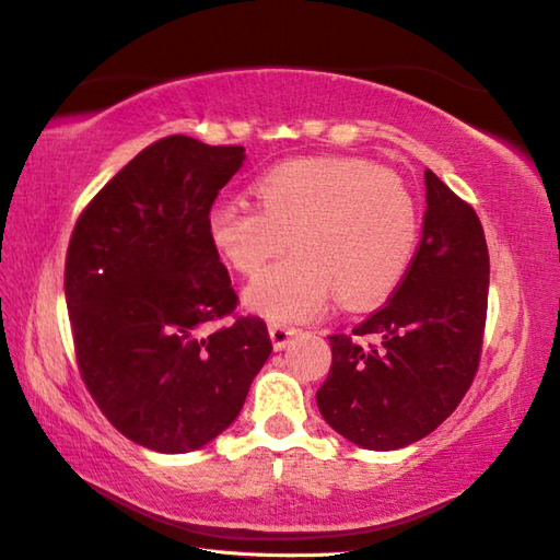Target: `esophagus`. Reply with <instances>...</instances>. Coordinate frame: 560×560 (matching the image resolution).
Masks as SVG:
<instances>
[{"label":"esophagus","instance_id":"1","mask_svg":"<svg viewBox=\"0 0 560 560\" xmlns=\"http://www.w3.org/2000/svg\"><path fill=\"white\" fill-rule=\"evenodd\" d=\"M268 330H270L272 348H276V350L288 348L292 340L296 338V334H300V330H296L294 326H284V324H270Z\"/></svg>","mask_w":560,"mask_h":560}]
</instances>
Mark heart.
<instances>
[{
  "label": "heart",
  "mask_w": 560,
  "mask_h": 560,
  "mask_svg": "<svg viewBox=\"0 0 560 560\" xmlns=\"http://www.w3.org/2000/svg\"><path fill=\"white\" fill-rule=\"evenodd\" d=\"M260 208L242 198L210 210V236L232 268L258 276L246 306L270 322H312L330 294L350 310L386 300L413 264L420 214L401 178L362 159H290L256 180Z\"/></svg>",
  "instance_id": "heart-1"
}]
</instances>
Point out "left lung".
I'll use <instances>...</instances> for the list:
<instances>
[{
    "instance_id": "1",
    "label": "left lung",
    "mask_w": 560,
    "mask_h": 560,
    "mask_svg": "<svg viewBox=\"0 0 560 560\" xmlns=\"http://www.w3.org/2000/svg\"><path fill=\"white\" fill-rule=\"evenodd\" d=\"M425 220L413 264L382 310L328 336L334 362L316 404L364 450H398L454 413L478 370L488 310V246L469 202L425 171ZM370 335L374 345L359 343Z\"/></svg>"
}]
</instances>
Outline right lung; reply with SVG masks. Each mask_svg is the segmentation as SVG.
Returning <instances> with one entry per match:
<instances>
[{
  "mask_svg": "<svg viewBox=\"0 0 560 560\" xmlns=\"http://www.w3.org/2000/svg\"><path fill=\"white\" fill-rule=\"evenodd\" d=\"M244 147L171 135L147 147L79 214L65 260L77 364L108 423L162 454L200 450L230 428L272 343L210 236V210Z\"/></svg>",
  "mask_w": 560,
  "mask_h": 560,
  "instance_id": "add662e5",
  "label": "right lung"
}]
</instances>
